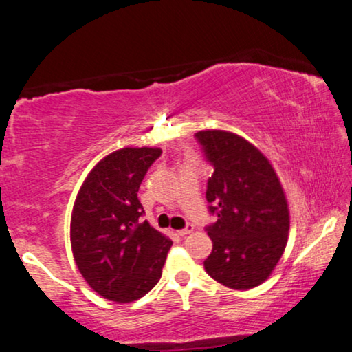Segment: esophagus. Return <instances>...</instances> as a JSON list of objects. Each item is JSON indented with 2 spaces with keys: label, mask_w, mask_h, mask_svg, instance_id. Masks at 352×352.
<instances>
[{
  "label": "esophagus",
  "mask_w": 352,
  "mask_h": 352,
  "mask_svg": "<svg viewBox=\"0 0 352 352\" xmlns=\"http://www.w3.org/2000/svg\"><path fill=\"white\" fill-rule=\"evenodd\" d=\"M194 231V225H187L186 228H182V230H179L177 231V234L179 236H187V234H190V232Z\"/></svg>",
  "instance_id": "1"
}]
</instances>
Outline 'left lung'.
<instances>
[{
	"instance_id": "8db88e82",
	"label": "left lung",
	"mask_w": 352,
	"mask_h": 352,
	"mask_svg": "<svg viewBox=\"0 0 352 352\" xmlns=\"http://www.w3.org/2000/svg\"><path fill=\"white\" fill-rule=\"evenodd\" d=\"M195 139L213 166L207 182V226L213 243L204 262L213 280L232 289H250L270 276L289 231V208L272 163L244 137L200 131Z\"/></svg>"
}]
</instances>
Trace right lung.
Returning <instances> with one entry per match:
<instances>
[{"label":"right lung","mask_w":352,"mask_h":352,"mask_svg":"<svg viewBox=\"0 0 352 352\" xmlns=\"http://www.w3.org/2000/svg\"><path fill=\"white\" fill-rule=\"evenodd\" d=\"M160 148L126 147L95 165L77 194L71 248L80 275L104 299H140L162 278L170 237L142 221L137 192Z\"/></svg>","instance_id":"obj_1"}]
</instances>
